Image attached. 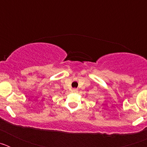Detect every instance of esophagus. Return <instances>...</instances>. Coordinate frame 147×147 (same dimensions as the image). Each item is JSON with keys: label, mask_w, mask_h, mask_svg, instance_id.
I'll list each match as a JSON object with an SVG mask.
<instances>
[{"label": "esophagus", "mask_w": 147, "mask_h": 147, "mask_svg": "<svg viewBox=\"0 0 147 147\" xmlns=\"http://www.w3.org/2000/svg\"><path fill=\"white\" fill-rule=\"evenodd\" d=\"M73 91L74 92V93H76V92H78V89L77 88H74V89H73Z\"/></svg>", "instance_id": "34e87169"}]
</instances>
